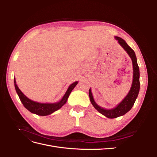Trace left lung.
I'll list each match as a JSON object with an SVG mask.
<instances>
[{
  "instance_id": "1",
  "label": "left lung",
  "mask_w": 157,
  "mask_h": 157,
  "mask_svg": "<svg viewBox=\"0 0 157 157\" xmlns=\"http://www.w3.org/2000/svg\"><path fill=\"white\" fill-rule=\"evenodd\" d=\"M115 39L118 40V43L121 45L122 48L125 50L128 54L130 56L132 61L134 75H133V82L132 87L130 88L129 93L128 94L126 97L123 99L122 101L118 104L115 108L107 110V109H104L97 105L94 100L91 90H89L90 99L94 108L97 109L102 115L109 118H114L120 116H122L125 115L127 112L129 111L133 107V105H134L137 96H138L140 88V69L137 63V58L134 51L127 44L124 40H123L121 38L118 36H115Z\"/></svg>"
}]
</instances>
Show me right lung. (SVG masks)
Segmentation results:
<instances>
[{"mask_svg": "<svg viewBox=\"0 0 157 157\" xmlns=\"http://www.w3.org/2000/svg\"><path fill=\"white\" fill-rule=\"evenodd\" d=\"M77 84L78 82H75L74 83L70 85L69 88L67 90V92L65 94L64 96L61 99V100L59 102L56 103H40L33 101L29 98H27L25 95L21 92V90L19 89L16 84V80L14 78V85H15L16 92L18 95L19 98H20L21 103H23V106L31 113H35L36 115L40 116H46L50 115V114L57 110H58L59 109L62 107L64 104L67 102L69 94Z\"/></svg>", "mask_w": 157, "mask_h": 157, "instance_id": "obj_1", "label": "right lung"}]
</instances>
